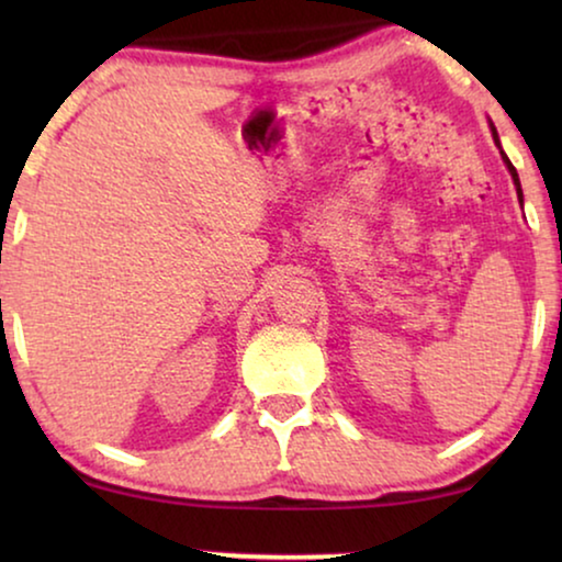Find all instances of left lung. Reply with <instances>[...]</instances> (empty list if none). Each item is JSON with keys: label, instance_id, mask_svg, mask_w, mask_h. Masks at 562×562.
Returning a JSON list of instances; mask_svg holds the SVG:
<instances>
[{"label": "left lung", "instance_id": "1", "mask_svg": "<svg viewBox=\"0 0 562 562\" xmlns=\"http://www.w3.org/2000/svg\"><path fill=\"white\" fill-rule=\"evenodd\" d=\"M491 135H494V143L498 145V150H502V143H498V133H496V127H494V125H491ZM502 158H504L506 168H509V173H512V181H514V187H517V196H519V202H521V199H525V196H521V183H519V173H517V168L512 166V160L506 158V153H504V150H502Z\"/></svg>", "mask_w": 562, "mask_h": 562}]
</instances>
